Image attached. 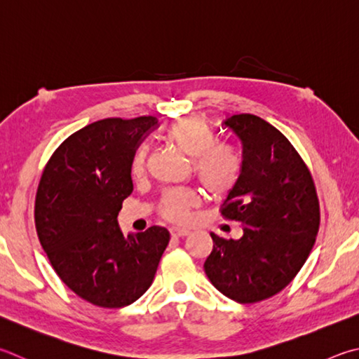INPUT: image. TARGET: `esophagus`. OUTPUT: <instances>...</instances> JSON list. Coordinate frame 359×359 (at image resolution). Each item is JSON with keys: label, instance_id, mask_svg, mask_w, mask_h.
I'll return each instance as SVG.
<instances>
[{"label": "esophagus", "instance_id": "34e87169", "mask_svg": "<svg viewBox=\"0 0 359 359\" xmlns=\"http://www.w3.org/2000/svg\"><path fill=\"white\" fill-rule=\"evenodd\" d=\"M171 236H172V237H179V238H182V237L190 236V231H187V229H179V227H174V229H171Z\"/></svg>", "mask_w": 359, "mask_h": 359}]
</instances>
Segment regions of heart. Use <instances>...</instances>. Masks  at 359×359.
Segmentation results:
<instances>
[{"label":"heart","mask_w":359,"mask_h":359,"mask_svg":"<svg viewBox=\"0 0 359 359\" xmlns=\"http://www.w3.org/2000/svg\"><path fill=\"white\" fill-rule=\"evenodd\" d=\"M168 140L187 157L193 158V168L202 187L215 198L229 193L240 177L238 155L231 147L215 144V136L198 117H184L174 122L166 132ZM146 151L136 152L132 172L140 175L144 169ZM201 204V194L193 190L168 191L161 199V213L174 223H185L190 208Z\"/></svg>","instance_id":"obj_1"}]
</instances>
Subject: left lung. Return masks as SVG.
Returning <instances> with one entry per match:
<instances>
[{
	"instance_id": "8db88e82",
	"label": "left lung",
	"mask_w": 359,
	"mask_h": 359,
	"mask_svg": "<svg viewBox=\"0 0 359 359\" xmlns=\"http://www.w3.org/2000/svg\"><path fill=\"white\" fill-rule=\"evenodd\" d=\"M242 144V169L221 215L240 221L243 236L210 233L205 275L238 303L262 302L281 292L308 259L320 223L314 182L290 141L254 114L221 123Z\"/></svg>"
}]
</instances>
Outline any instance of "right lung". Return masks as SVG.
Here are the masks:
<instances>
[{
	"mask_svg": "<svg viewBox=\"0 0 359 359\" xmlns=\"http://www.w3.org/2000/svg\"><path fill=\"white\" fill-rule=\"evenodd\" d=\"M157 126L154 116L89 123L56 149L39 182L34 219L43 251L62 283L100 308L136 302L169 243L165 227L126 237L117 223L133 191L136 149Z\"/></svg>",
	"mask_w": 359,
	"mask_h": 359,
	"instance_id": "1",
	"label": "right lung"
}]
</instances>
